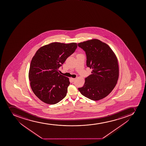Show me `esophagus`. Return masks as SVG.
Instances as JSON below:
<instances>
[{
  "mask_svg": "<svg viewBox=\"0 0 146 146\" xmlns=\"http://www.w3.org/2000/svg\"><path fill=\"white\" fill-rule=\"evenodd\" d=\"M71 80V81H72V82H74V81H75L76 78H70Z\"/></svg>",
  "mask_w": 146,
  "mask_h": 146,
  "instance_id": "34e87169",
  "label": "esophagus"
}]
</instances>
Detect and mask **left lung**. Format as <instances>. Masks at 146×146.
I'll list each match as a JSON object with an SVG mask.
<instances>
[{"label":"left lung","mask_w":146,"mask_h":146,"mask_svg":"<svg viewBox=\"0 0 146 146\" xmlns=\"http://www.w3.org/2000/svg\"><path fill=\"white\" fill-rule=\"evenodd\" d=\"M78 45L85 52L87 66L92 69V74L85 78L83 87L78 90L90 100H101L117 84L119 76L117 57L107 44L98 39L86 41Z\"/></svg>","instance_id":"8db88e82"}]
</instances>
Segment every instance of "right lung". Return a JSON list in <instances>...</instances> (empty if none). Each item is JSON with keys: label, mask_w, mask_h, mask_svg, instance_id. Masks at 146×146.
Returning <instances> with one entry per match:
<instances>
[{"label": "right lung", "mask_w": 146, "mask_h": 146, "mask_svg": "<svg viewBox=\"0 0 146 146\" xmlns=\"http://www.w3.org/2000/svg\"><path fill=\"white\" fill-rule=\"evenodd\" d=\"M76 43L54 42L39 48L32 58L29 78L35 95L46 104H56L66 96L69 79L58 68L75 51Z\"/></svg>", "instance_id": "add662e5"}]
</instances>
